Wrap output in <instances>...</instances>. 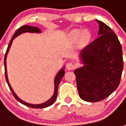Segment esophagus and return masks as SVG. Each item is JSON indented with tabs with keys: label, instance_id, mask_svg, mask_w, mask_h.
Returning <instances> with one entry per match:
<instances>
[{
	"label": "esophagus",
	"instance_id": "obj_1",
	"mask_svg": "<svg viewBox=\"0 0 126 126\" xmlns=\"http://www.w3.org/2000/svg\"><path fill=\"white\" fill-rule=\"evenodd\" d=\"M75 67H76V65L72 62H69L66 64V69L67 70H73L74 69H75Z\"/></svg>",
	"mask_w": 126,
	"mask_h": 126
}]
</instances>
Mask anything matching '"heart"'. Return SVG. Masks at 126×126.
<instances>
[{
  "instance_id": "heart-1",
  "label": "heart",
  "mask_w": 126,
  "mask_h": 126,
  "mask_svg": "<svg viewBox=\"0 0 126 126\" xmlns=\"http://www.w3.org/2000/svg\"><path fill=\"white\" fill-rule=\"evenodd\" d=\"M82 35L83 36H82V41L83 42L86 41L90 36V33L88 32H84L82 30H74L69 33V39L72 42H76L80 38Z\"/></svg>"
}]
</instances>
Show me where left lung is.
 <instances>
[{
	"mask_svg": "<svg viewBox=\"0 0 126 126\" xmlns=\"http://www.w3.org/2000/svg\"><path fill=\"white\" fill-rule=\"evenodd\" d=\"M99 36L81 52L85 65L74 71L78 93L82 100L98 102L108 97L119 86L124 61L117 36L100 21Z\"/></svg>",
	"mask_w": 126,
	"mask_h": 126,
	"instance_id": "left-lung-1",
	"label": "left lung"
}]
</instances>
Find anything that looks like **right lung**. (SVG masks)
<instances>
[{
  "instance_id": "obj_1",
  "label": "right lung",
  "mask_w": 126,
  "mask_h": 126,
  "mask_svg": "<svg viewBox=\"0 0 126 126\" xmlns=\"http://www.w3.org/2000/svg\"><path fill=\"white\" fill-rule=\"evenodd\" d=\"M36 32V33H39V32H40V29L38 28H37V27H33V26H23L20 27L19 28L17 29V31L15 32V33L13 34V36L11 40H10V42L9 45H8V47H7V51H6V53H5V55H4V74H5V78H6V81H7V84H8V86H9V87L10 90L11 91V93H12L13 95V96L15 97V98L17 100H18L19 103H21V104H23L24 105L27 106V107H31V108H36V109H42V108H45V107H49L51 105H52L54 102L56 100V98H57V90H58V86H59V83H60L61 80V79L63 78V76H64V74H65V71H64V69H62L61 70L59 73L57 75V76L55 78V92H54V94L52 95V96L50 98L49 100L47 101V102H45V103H42V104H40V105H32V104H29L28 103H26V102H24L23 100H21L18 97L17 95L15 94V93H14V91L13 90V89L11 87V86H10L9 82V80H8V78H7V70H6V58H7V55L8 52H9V50L10 47H11V45L12 44V42L13 40V39L15 38V37H17V36H19V34L21 33H23V32Z\"/></svg>"
}]
</instances>
